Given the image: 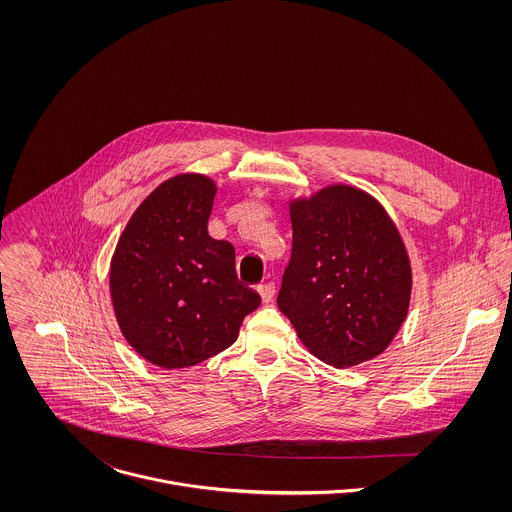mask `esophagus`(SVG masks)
I'll return each mask as SVG.
<instances>
[{"instance_id":"obj_1","label":"esophagus","mask_w":512,"mask_h":512,"mask_svg":"<svg viewBox=\"0 0 512 512\" xmlns=\"http://www.w3.org/2000/svg\"><path fill=\"white\" fill-rule=\"evenodd\" d=\"M258 293L262 297L264 303H270L274 299V293H276V286L272 282H266V284H260L258 286Z\"/></svg>"}]
</instances>
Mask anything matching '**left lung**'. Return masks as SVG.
Masks as SVG:
<instances>
[{"label": "left lung", "instance_id": "8db88e82", "mask_svg": "<svg viewBox=\"0 0 512 512\" xmlns=\"http://www.w3.org/2000/svg\"><path fill=\"white\" fill-rule=\"evenodd\" d=\"M290 217L280 311L319 361L343 368L374 359L410 303L412 270L398 228L376 199L349 185L293 201Z\"/></svg>", "mask_w": 512, "mask_h": 512}]
</instances>
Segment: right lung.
I'll return each mask as SVG.
<instances>
[{"label": "right lung", "instance_id": "add662e5", "mask_svg": "<svg viewBox=\"0 0 512 512\" xmlns=\"http://www.w3.org/2000/svg\"><path fill=\"white\" fill-rule=\"evenodd\" d=\"M215 193L203 175L167 179L136 209L114 250L116 319L151 365L185 368L215 357L260 305L236 278L234 246L209 236Z\"/></svg>", "mask_w": 512, "mask_h": 512}]
</instances>
